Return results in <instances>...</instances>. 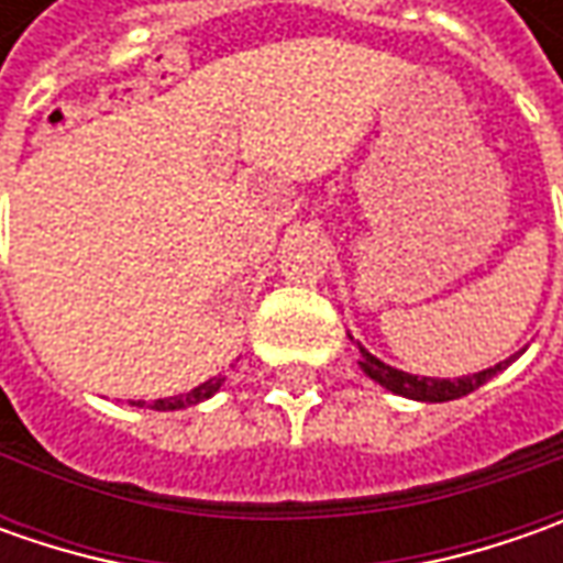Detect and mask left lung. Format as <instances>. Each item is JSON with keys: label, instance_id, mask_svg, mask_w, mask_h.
Here are the masks:
<instances>
[{"label": "left lung", "instance_id": "8db88e82", "mask_svg": "<svg viewBox=\"0 0 563 563\" xmlns=\"http://www.w3.org/2000/svg\"><path fill=\"white\" fill-rule=\"evenodd\" d=\"M357 347H360V360H357L360 369L373 378V382H378L382 388L395 391V395H400V398L429 400V404L464 398V395H470V391H476L479 385H486L492 376H498L501 369H508L510 363L517 360V354H514V357H508L505 363H495V366H488V369H483V373H473V376L429 378V376H410V373H404V369H395V366L382 363V360L373 357L360 341H357Z\"/></svg>", "mask_w": 563, "mask_h": 563}]
</instances>
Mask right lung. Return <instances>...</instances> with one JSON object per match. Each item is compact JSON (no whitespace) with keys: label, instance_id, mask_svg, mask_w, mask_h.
Wrapping results in <instances>:
<instances>
[{"label":"right lung","instance_id":"right-lung-1","mask_svg":"<svg viewBox=\"0 0 563 563\" xmlns=\"http://www.w3.org/2000/svg\"><path fill=\"white\" fill-rule=\"evenodd\" d=\"M222 382H225V376L219 373V376L209 378V382H203V385L190 388L187 395H175V398L153 400V410H181V407H194V404H200V400L212 398V395L222 388ZM137 407H143V400H137Z\"/></svg>","mask_w":563,"mask_h":563}]
</instances>
